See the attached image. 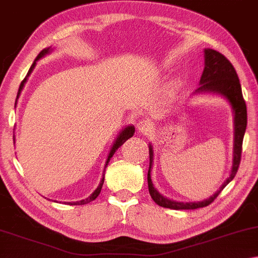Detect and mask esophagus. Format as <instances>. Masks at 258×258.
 <instances>
[{
	"label": "esophagus",
	"instance_id": "obj_1",
	"mask_svg": "<svg viewBox=\"0 0 258 258\" xmlns=\"http://www.w3.org/2000/svg\"><path fill=\"white\" fill-rule=\"evenodd\" d=\"M136 128H137V130H138V132H140L141 134H143V135H149L150 133L152 132L153 124H152L151 121L148 120V118H146V120L144 118V120H141V121L137 122Z\"/></svg>",
	"mask_w": 258,
	"mask_h": 258
}]
</instances>
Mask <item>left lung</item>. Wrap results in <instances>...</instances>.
Wrapping results in <instances>:
<instances>
[{"instance_id":"obj_1","label":"left lung","mask_w":258,"mask_h":258,"mask_svg":"<svg viewBox=\"0 0 258 258\" xmlns=\"http://www.w3.org/2000/svg\"><path fill=\"white\" fill-rule=\"evenodd\" d=\"M201 86L198 88L195 93H205L212 92L227 99L232 106L233 114H234V144H233V166L231 170V175L224 182L220 189L212 195L208 200L202 202H176L168 200V198L160 195L159 191L153 187L151 180V168L153 165V146L150 144V167L148 172V184L149 192L152 200L162 208L173 209V210H195L198 208L208 207L216 200L226 185L234 179L235 174L239 169V165L241 161V153H242V142L243 136L247 128V107L242 96V90L237 77V74L232 66V63L226 58L223 54L213 49H204V70L202 74Z\"/></svg>"}]
</instances>
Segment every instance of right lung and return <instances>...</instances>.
I'll list each match as a JSON object with an SVG mask.
<instances>
[{
    "mask_svg": "<svg viewBox=\"0 0 258 258\" xmlns=\"http://www.w3.org/2000/svg\"><path fill=\"white\" fill-rule=\"evenodd\" d=\"M51 50H53V49H51V47H48V48L42 49V50L40 51V53H39L37 58H35L34 62L32 63V66H31V68H30V70H29V73H27L26 77L23 79V82L21 83V85H19L18 93H17V99H16V102H17L19 96H21L22 90H23L24 85H25V83H26V81H27V77L30 76L31 73H32L33 69H34L35 64H37V61L40 60V58L45 56L46 54H49ZM15 105H16V104H15ZM134 133H135L134 125H128V126H126V128H124L123 130H122V132L120 133V135H118L117 138L115 140V142H114L113 148L110 149V152H109V154H108V158H107V161H106L105 167H107V165H108L110 158H112V157L114 156V153L116 152V150H117L118 148H120V146H121L122 144H123V143H124L126 140H129L130 137H133V136H134ZM14 144H15V135H14ZM104 180H105V172H104V174H102V179H101V181H100V183H99L98 188H97L96 190H94V191H93L92 194H91V196H89L88 198H85V200H82V201H78V202H73V203H71V202H69L68 204H70V205H83V204H88V203H90V202H92V201L96 200V198L99 196V194H100V191H101L102 184H104Z\"/></svg>",
    "mask_w": 258,
    "mask_h": 258,
    "instance_id": "obj_1",
    "label": "right lung"
}]
</instances>
